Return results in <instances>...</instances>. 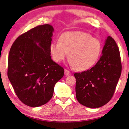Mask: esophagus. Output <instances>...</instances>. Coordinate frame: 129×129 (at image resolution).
Returning <instances> with one entry per match:
<instances>
[{
	"label": "esophagus",
	"instance_id": "1",
	"mask_svg": "<svg viewBox=\"0 0 129 129\" xmlns=\"http://www.w3.org/2000/svg\"><path fill=\"white\" fill-rule=\"evenodd\" d=\"M70 75V72L69 70H67V69L65 70V75H66V76H69Z\"/></svg>",
	"mask_w": 129,
	"mask_h": 129
}]
</instances>
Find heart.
I'll use <instances>...</instances> for the list:
<instances>
[{"label": "heart", "instance_id": "obj_1", "mask_svg": "<svg viewBox=\"0 0 129 129\" xmlns=\"http://www.w3.org/2000/svg\"><path fill=\"white\" fill-rule=\"evenodd\" d=\"M59 42H52L50 45L53 59L60 62L69 53V65L79 71L92 67L102 51L100 40L85 32H66L60 36Z\"/></svg>", "mask_w": 129, "mask_h": 129}]
</instances>
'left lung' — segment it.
Returning <instances> with one entry per match:
<instances>
[{"mask_svg":"<svg viewBox=\"0 0 129 129\" xmlns=\"http://www.w3.org/2000/svg\"><path fill=\"white\" fill-rule=\"evenodd\" d=\"M121 70L119 48L115 40L108 36L97 63L90 69L74 74L77 100L91 109L104 106L113 97Z\"/></svg>","mask_w":129,"mask_h":129,"instance_id":"obj_1","label":"left lung"}]
</instances>
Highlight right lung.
<instances>
[{
    "mask_svg": "<svg viewBox=\"0 0 129 129\" xmlns=\"http://www.w3.org/2000/svg\"><path fill=\"white\" fill-rule=\"evenodd\" d=\"M53 31L49 24L37 26L19 36L10 48L8 79L18 98L29 107L48 103L64 75V69L50 56Z\"/></svg>",
    "mask_w": 129,
    "mask_h": 129,
    "instance_id": "add662e5",
    "label": "right lung"
}]
</instances>
